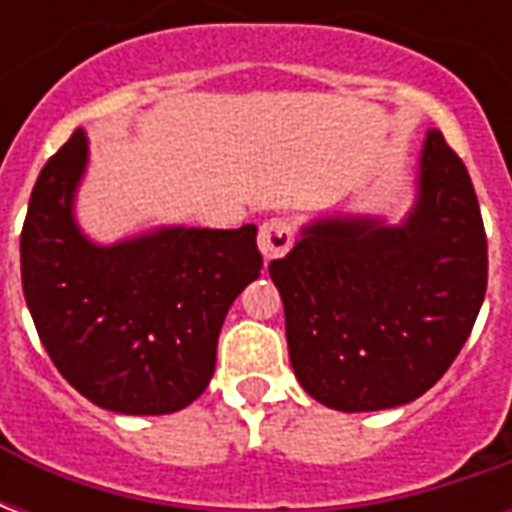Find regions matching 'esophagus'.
<instances>
[{"mask_svg":"<svg viewBox=\"0 0 512 512\" xmlns=\"http://www.w3.org/2000/svg\"><path fill=\"white\" fill-rule=\"evenodd\" d=\"M257 246H260V252L266 260H277L288 252L290 246H293V227L285 219H266V222L260 224V233H257Z\"/></svg>","mask_w":512,"mask_h":512,"instance_id":"1","label":"esophagus"}]
</instances>
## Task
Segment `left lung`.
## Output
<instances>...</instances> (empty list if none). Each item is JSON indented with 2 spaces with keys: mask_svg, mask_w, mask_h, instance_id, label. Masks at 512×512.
Masks as SVG:
<instances>
[{
  "mask_svg": "<svg viewBox=\"0 0 512 512\" xmlns=\"http://www.w3.org/2000/svg\"><path fill=\"white\" fill-rule=\"evenodd\" d=\"M417 189L403 224L315 219L268 266L285 304L293 373L323 406L411 403L472 334L488 285V241L472 178L436 128L422 145Z\"/></svg>",
  "mask_w": 512,
  "mask_h": 512,
  "instance_id": "8db88e82",
  "label": "left lung"
}]
</instances>
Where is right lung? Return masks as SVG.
<instances>
[{
	"mask_svg": "<svg viewBox=\"0 0 512 512\" xmlns=\"http://www.w3.org/2000/svg\"><path fill=\"white\" fill-rule=\"evenodd\" d=\"M87 167L76 128L40 169L21 230V285L62 378L117 414H172L205 392L224 315L260 277L257 227H161L112 246L73 219Z\"/></svg>",
	"mask_w": 512,
	"mask_h": 512,
	"instance_id": "obj_1",
	"label": "right lung"
}]
</instances>
